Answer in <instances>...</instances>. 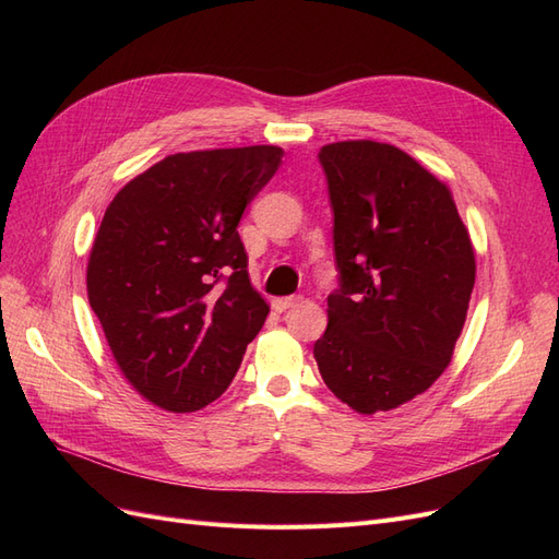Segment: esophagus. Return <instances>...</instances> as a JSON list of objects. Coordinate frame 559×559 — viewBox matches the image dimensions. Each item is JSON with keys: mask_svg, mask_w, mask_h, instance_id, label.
Here are the masks:
<instances>
[{"mask_svg": "<svg viewBox=\"0 0 559 559\" xmlns=\"http://www.w3.org/2000/svg\"><path fill=\"white\" fill-rule=\"evenodd\" d=\"M302 298L300 296H286V298H273V310L275 312H284V310H289V308H294V306H298Z\"/></svg>", "mask_w": 559, "mask_h": 559, "instance_id": "esophagus-1", "label": "esophagus"}]
</instances>
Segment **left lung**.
Masks as SVG:
<instances>
[{
    "mask_svg": "<svg viewBox=\"0 0 559 559\" xmlns=\"http://www.w3.org/2000/svg\"><path fill=\"white\" fill-rule=\"evenodd\" d=\"M341 289L314 343L319 373L359 415L394 411L443 376L460 341L476 251L450 186L403 148L321 146Z\"/></svg>",
    "mask_w": 559,
    "mask_h": 559,
    "instance_id": "left-lung-1",
    "label": "left lung"
}]
</instances>
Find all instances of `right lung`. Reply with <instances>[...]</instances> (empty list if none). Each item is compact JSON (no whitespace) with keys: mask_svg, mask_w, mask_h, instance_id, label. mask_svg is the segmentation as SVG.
Wrapping results in <instances>:
<instances>
[{"mask_svg":"<svg viewBox=\"0 0 559 559\" xmlns=\"http://www.w3.org/2000/svg\"><path fill=\"white\" fill-rule=\"evenodd\" d=\"M282 156L273 144L165 156L114 195L97 228L88 302L123 378L167 413L222 396L270 312L238 224Z\"/></svg>","mask_w":559,"mask_h":559,"instance_id":"add662e5","label":"right lung"}]
</instances>
